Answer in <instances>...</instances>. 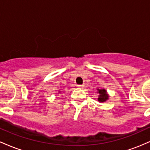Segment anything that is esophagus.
Segmentation results:
<instances>
[{"mask_svg": "<svg viewBox=\"0 0 150 150\" xmlns=\"http://www.w3.org/2000/svg\"><path fill=\"white\" fill-rule=\"evenodd\" d=\"M83 85H77V87H79V88H81V87H83Z\"/></svg>", "mask_w": 150, "mask_h": 150, "instance_id": "34e87169", "label": "esophagus"}]
</instances>
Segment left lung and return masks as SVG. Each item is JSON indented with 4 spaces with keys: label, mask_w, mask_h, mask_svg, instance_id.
I'll use <instances>...</instances> for the list:
<instances>
[{
    "label": "left lung",
    "mask_w": 150,
    "mask_h": 150,
    "mask_svg": "<svg viewBox=\"0 0 150 150\" xmlns=\"http://www.w3.org/2000/svg\"><path fill=\"white\" fill-rule=\"evenodd\" d=\"M98 101L100 102H104L108 98V96L106 94V91L105 89H98Z\"/></svg>",
    "instance_id": "obj_1"
}]
</instances>
